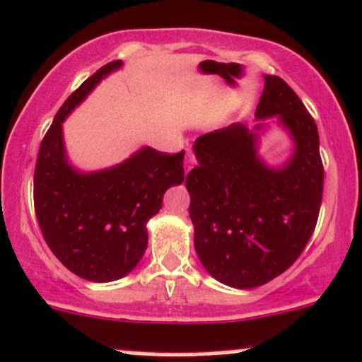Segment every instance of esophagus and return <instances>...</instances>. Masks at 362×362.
<instances>
[{
    "instance_id": "1",
    "label": "esophagus",
    "mask_w": 362,
    "mask_h": 362,
    "mask_svg": "<svg viewBox=\"0 0 362 362\" xmlns=\"http://www.w3.org/2000/svg\"><path fill=\"white\" fill-rule=\"evenodd\" d=\"M194 162H197V159H194V156H193L192 152H188V156H186V159H185V170H186V173H189V170L193 169Z\"/></svg>"
}]
</instances>
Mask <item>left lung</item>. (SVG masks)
I'll return each instance as SVG.
<instances>
[{"mask_svg":"<svg viewBox=\"0 0 362 362\" xmlns=\"http://www.w3.org/2000/svg\"><path fill=\"white\" fill-rule=\"evenodd\" d=\"M258 123L215 129L194 141L198 165L186 176L194 251L203 269L234 289H253L284 274L310 241L323 194L315 121L294 90L265 75ZM275 117L293 141L280 166L261 159L259 136Z\"/></svg>","mask_w":362,"mask_h":362,"instance_id":"8db88e82","label":"left lung"}]
</instances>
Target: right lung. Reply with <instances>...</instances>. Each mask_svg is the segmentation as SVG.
<instances>
[{
  "label": "right lung",
  "instance_id": "add662e5",
  "mask_svg": "<svg viewBox=\"0 0 362 362\" xmlns=\"http://www.w3.org/2000/svg\"><path fill=\"white\" fill-rule=\"evenodd\" d=\"M121 66L119 59L105 64L64 100L40 144L34 174L35 215L47 246L90 282H112L135 269L148 245L147 222L170 186L185 181V152L168 156L141 147L119 164L90 173L68 159L64 119Z\"/></svg>",
  "mask_w": 362,
  "mask_h": 362
}]
</instances>
